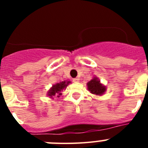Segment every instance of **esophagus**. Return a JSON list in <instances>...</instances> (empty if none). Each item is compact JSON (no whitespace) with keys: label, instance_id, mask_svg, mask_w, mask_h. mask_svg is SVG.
Listing matches in <instances>:
<instances>
[{"label":"esophagus","instance_id":"obj_1","mask_svg":"<svg viewBox=\"0 0 148 148\" xmlns=\"http://www.w3.org/2000/svg\"><path fill=\"white\" fill-rule=\"evenodd\" d=\"M73 82H79V78H73Z\"/></svg>","mask_w":148,"mask_h":148}]
</instances>
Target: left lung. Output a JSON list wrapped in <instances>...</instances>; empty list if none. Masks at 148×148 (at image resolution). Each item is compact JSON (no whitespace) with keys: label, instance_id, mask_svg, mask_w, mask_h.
I'll return each instance as SVG.
<instances>
[{"label":"left lung","instance_id":"1","mask_svg":"<svg viewBox=\"0 0 148 148\" xmlns=\"http://www.w3.org/2000/svg\"><path fill=\"white\" fill-rule=\"evenodd\" d=\"M87 89L91 93L97 95H101L106 91V87L100 83V81L96 77H94L92 80L87 82Z\"/></svg>","mask_w":148,"mask_h":148}]
</instances>
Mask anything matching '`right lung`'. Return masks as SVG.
<instances>
[{
    "label": "right lung",
    "mask_w": 148,
    "mask_h": 148,
    "mask_svg": "<svg viewBox=\"0 0 148 148\" xmlns=\"http://www.w3.org/2000/svg\"><path fill=\"white\" fill-rule=\"evenodd\" d=\"M71 83L70 81H64L60 83H57L56 84L53 85V87H51L49 90L47 92V95L49 98H53L54 96H57L59 98L61 95H62L63 90H64L66 88L69 84Z\"/></svg>",
    "instance_id": "1"
}]
</instances>
